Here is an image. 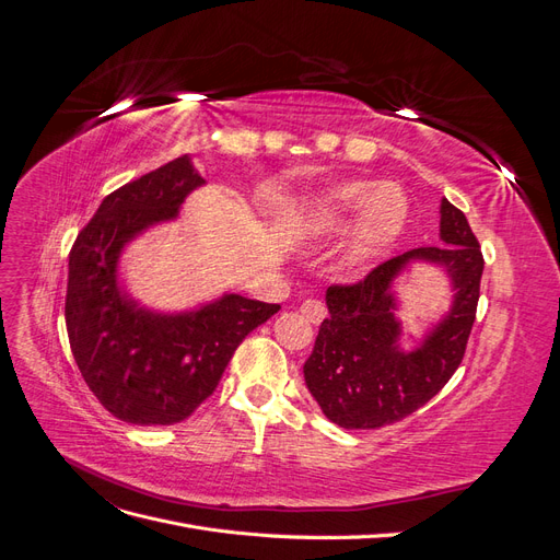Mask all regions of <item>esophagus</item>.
Segmentation results:
<instances>
[{
	"mask_svg": "<svg viewBox=\"0 0 560 560\" xmlns=\"http://www.w3.org/2000/svg\"><path fill=\"white\" fill-rule=\"evenodd\" d=\"M301 315L306 317V319L311 322V325H319V322L327 317V308H325V303H322V301H317V299H308V301H303Z\"/></svg>",
	"mask_w": 560,
	"mask_h": 560,
	"instance_id": "esophagus-1",
	"label": "esophagus"
}]
</instances>
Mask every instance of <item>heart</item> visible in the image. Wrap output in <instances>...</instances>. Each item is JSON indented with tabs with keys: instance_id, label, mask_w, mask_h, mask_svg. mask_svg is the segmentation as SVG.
<instances>
[{
	"instance_id": "heart-1",
	"label": "heart",
	"mask_w": 560,
	"mask_h": 560,
	"mask_svg": "<svg viewBox=\"0 0 560 560\" xmlns=\"http://www.w3.org/2000/svg\"><path fill=\"white\" fill-rule=\"evenodd\" d=\"M411 200L399 184L352 179L327 186L287 210L282 229L303 243H325L348 233L341 268L369 273L385 259L409 226Z\"/></svg>"
}]
</instances>
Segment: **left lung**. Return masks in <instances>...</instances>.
Returning a JSON list of instances; mask_svg holds the SVG:
<instances>
[{"instance_id":"left-lung-1","label":"left lung","mask_w":560,"mask_h":560,"mask_svg":"<svg viewBox=\"0 0 560 560\" xmlns=\"http://www.w3.org/2000/svg\"><path fill=\"white\" fill-rule=\"evenodd\" d=\"M439 245L418 247L371 270L352 287H329V317L322 322L303 378L331 422L346 430L389 425L428 404L463 362L479 303L483 257L467 217L446 198L439 206ZM420 265L443 270L450 306L405 346L408 323L398 317V287Z\"/></svg>"}]
</instances>
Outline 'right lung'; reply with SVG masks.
<instances>
[{
    "label": "right lung",
    "instance_id": "obj_1",
    "mask_svg": "<svg viewBox=\"0 0 560 560\" xmlns=\"http://www.w3.org/2000/svg\"><path fill=\"white\" fill-rule=\"evenodd\" d=\"M208 182L184 154L109 194L70 252L65 322L74 362L105 409L132 425H175L206 401L243 338L278 303L222 292L186 308H154L121 278L124 254L175 224Z\"/></svg>",
    "mask_w": 560,
    "mask_h": 560
}]
</instances>
